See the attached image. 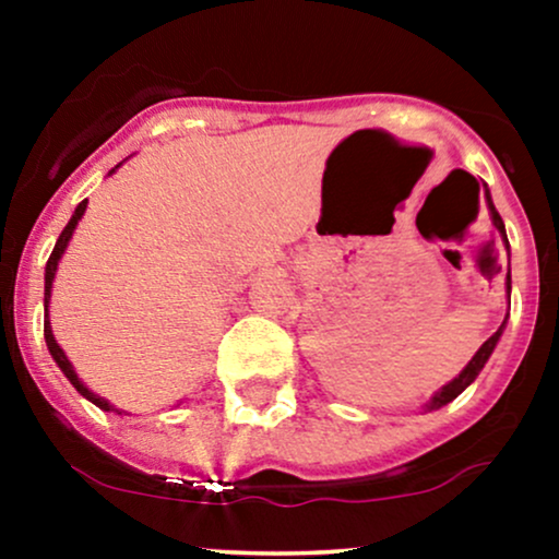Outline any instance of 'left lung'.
<instances>
[{"instance_id": "8db88e82", "label": "left lung", "mask_w": 559, "mask_h": 559, "mask_svg": "<svg viewBox=\"0 0 559 559\" xmlns=\"http://www.w3.org/2000/svg\"><path fill=\"white\" fill-rule=\"evenodd\" d=\"M486 202H489V210H491V217H493V226H497V230L499 234H502V241L507 243V234H504V223H502V217H499V213H497V207H493V202H491V197H489V191H486ZM510 249V247H507ZM507 294H510V271H507ZM502 329H504V323L499 325V331L493 333L491 338H486L484 342V346H480V349L476 352V357H473L471 362L465 365V370L463 373H460L457 378H454V381H449L444 389L439 391V394L433 396L431 402L426 404V409H439V407H444V404H449L452 400H457L460 394H463V391L471 386L473 381H476V376L480 373V368H484L486 365V360H489L491 357V352H493V346H497V342H499V336H502Z\"/></svg>"}]
</instances>
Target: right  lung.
<instances>
[{
    "instance_id": "add662e5",
    "label": "right lung",
    "mask_w": 559,
    "mask_h": 559,
    "mask_svg": "<svg viewBox=\"0 0 559 559\" xmlns=\"http://www.w3.org/2000/svg\"><path fill=\"white\" fill-rule=\"evenodd\" d=\"M83 210H86V199H83V202L79 204V207H75L73 217H70V221H68V226L62 228L60 239H57L55 249H52V254H49V260H47V273H44V310H47V316H44V338H47V346H49V352H52L55 362L60 365V370H62V373L68 376V381L73 383L75 389H79V394H81V396H86L88 402H94L96 407H99V409H112V404H110V402H107V400H102V396H96L94 391H88V389L83 386V383L79 381V376H75L73 365H70V360H68V357H66V352H62L60 346H57L55 336H52V329H49V297H52V278H55V271H57V262H60L62 252H66V247H68L70 236H73V228L79 226V221H81Z\"/></svg>"
}]
</instances>
